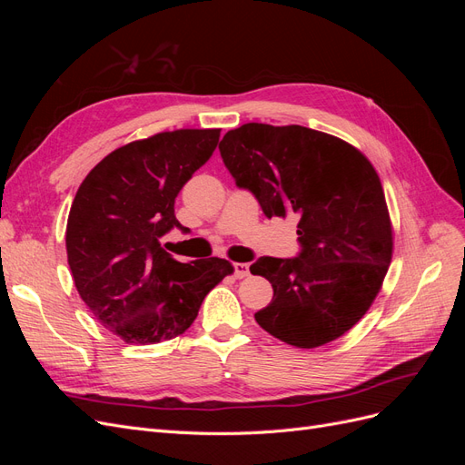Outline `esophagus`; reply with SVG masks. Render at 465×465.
<instances>
[{
    "label": "esophagus",
    "instance_id": "1",
    "mask_svg": "<svg viewBox=\"0 0 465 465\" xmlns=\"http://www.w3.org/2000/svg\"><path fill=\"white\" fill-rule=\"evenodd\" d=\"M232 270H234V277H236V279H244V277H248V275H250L248 263L236 262V263H232Z\"/></svg>",
    "mask_w": 465,
    "mask_h": 465
}]
</instances>
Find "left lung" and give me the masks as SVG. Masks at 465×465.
<instances>
[{
  "label": "left lung",
  "mask_w": 465,
  "mask_h": 465,
  "mask_svg": "<svg viewBox=\"0 0 465 465\" xmlns=\"http://www.w3.org/2000/svg\"><path fill=\"white\" fill-rule=\"evenodd\" d=\"M219 151L265 217H299L297 258L250 265L273 287L256 322L301 349L341 337L367 314L391 262V223L374 166L343 139L302 125L250 122L224 134Z\"/></svg>",
  "instance_id": "8db88e82"
}]
</instances>
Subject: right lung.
Listing matches in <instances>:
<instances>
[{"label":"right lung","mask_w":465,"mask_h":465,"mask_svg":"<svg viewBox=\"0 0 465 465\" xmlns=\"http://www.w3.org/2000/svg\"><path fill=\"white\" fill-rule=\"evenodd\" d=\"M221 130H176L124 145L81 182L69 209L65 248L79 297L125 343L184 333L205 294L232 273L221 258L182 263L161 246L184 231L174 200L219 143Z\"/></svg>","instance_id":"add662e5"}]
</instances>
